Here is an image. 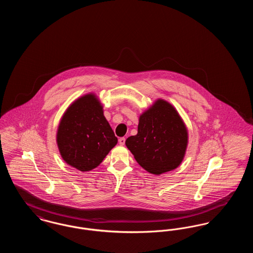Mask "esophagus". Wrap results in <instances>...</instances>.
<instances>
[{"label": "esophagus", "mask_w": 253, "mask_h": 253, "mask_svg": "<svg viewBox=\"0 0 253 253\" xmlns=\"http://www.w3.org/2000/svg\"><path fill=\"white\" fill-rule=\"evenodd\" d=\"M125 137H121L120 139H119V143L121 145H124L125 144Z\"/></svg>", "instance_id": "1"}]
</instances>
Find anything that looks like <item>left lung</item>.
I'll return each instance as SVG.
<instances>
[{
    "label": "left lung",
    "instance_id": "left-lung-1",
    "mask_svg": "<svg viewBox=\"0 0 253 253\" xmlns=\"http://www.w3.org/2000/svg\"><path fill=\"white\" fill-rule=\"evenodd\" d=\"M187 143L188 132L178 113L162 99L140 116L137 134L125 142L137 163L154 174L177 168Z\"/></svg>",
    "mask_w": 253,
    "mask_h": 253
}]
</instances>
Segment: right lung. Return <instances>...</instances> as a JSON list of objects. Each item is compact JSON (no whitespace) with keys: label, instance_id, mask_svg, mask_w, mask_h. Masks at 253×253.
<instances>
[{"label":"right lung","instance_id":"obj_1","mask_svg":"<svg viewBox=\"0 0 253 253\" xmlns=\"http://www.w3.org/2000/svg\"><path fill=\"white\" fill-rule=\"evenodd\" d=\"M63 160L74 168L87 171L97 167L118 143L102 106L94 95L76 100L64 113L57 133Z\"/></svg>","mask_w":253,"mask_h":253}]
</instances>
